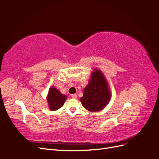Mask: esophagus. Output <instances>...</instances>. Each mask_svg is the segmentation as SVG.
I'll return each instance as SVG.
<instances>
[{
	"mask_svg": "<svg viewBox=\"0 0 159 159\" xmlns=\"http://www.w3.org/2000/svg\"><path fill=\"white\" fill-rule=\"evenodd\" d=\"M71 98H74V99H76L77 98H78V96H77L76 94H71Z\"/></svg>",
	"mask_w": 159,
	"mask_h": 159,
	"instance_id": "1",
	"label": "esophagus"
}]
</instances>
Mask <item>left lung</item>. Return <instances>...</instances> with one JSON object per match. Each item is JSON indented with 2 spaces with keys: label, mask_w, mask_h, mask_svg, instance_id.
<instances>
[{
  "label": "left lung",
  "mask_w": 159,
  "mask_h": 159,
  "mask_svg": "<svg viewBox=\"0 0 159 159\" xmlns=\"http://www.w3.org/2000/svg\"><path fill=\"white\" fill-rule=\"evenodd\" d=\"M111 98L107 81L102 71L96 69L81 98L83 106L89 111H98L106 106Z\"/></svg>",
  "instance_id": "1"
}]
</instances>
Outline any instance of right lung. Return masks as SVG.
I'll return each instance as SVG.
<instances>
[{
	"instance_id": "1",
	"label": "right lung",
	"mask_w": 159,
	"mask_h": 159,
	"mask_svg": "<svg viewBox=\"0 0 159 159\" xmlns=\"http://www.w3.org/2000/svg\"><path fill=\"white\" fill-rule=\"evenodd\" d=\"M66 99V96L61 94L60 91L55 88H51L49 89L47 99L50 109L52 111H56L63 106Z\"/></svg>"
}]
</instances>
